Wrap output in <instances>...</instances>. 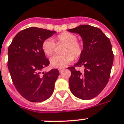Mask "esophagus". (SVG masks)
<instances>
[{"label": "esophagus", "mask_w": 124, "mask_h": 124, "mask_svg": "<svg viewBox=\"0 0 124 124\" xmlns=\"http://www.w3.org/2000/svg\"><path fill=\"white\" fill-rule=\"evenodd\" d=\"M63 70H64V68H59V71L60 72H62V71H63Z\"/></svg>", "instance_id": "esophagus-1"}]
</instances>
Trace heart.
Here are the masks:
<instances>
[{
  "instance_id": "b5f03b06",
  "label": "heart",
  "mask_w": 124,
  "mask_h": 124,
  "mask_svg": "<svg viewBox=\"0 0 124 124\" xmlns=\"http://www.w3.org/2000/svg\"><path fill=\"white\" fill-rule=\"evenodd\" d=\"M77 36L74 34L64 32L59 34L55 38L56 44L64 43L62 47V54L54 55L50 59V64L53 67L62 68L73 61L74 56L78 58L83 53V46L78 41ZM55 43L51 39H47L43 41L42 49L46 55H52L55 48Z\"/></svg>"
}]
</instances>
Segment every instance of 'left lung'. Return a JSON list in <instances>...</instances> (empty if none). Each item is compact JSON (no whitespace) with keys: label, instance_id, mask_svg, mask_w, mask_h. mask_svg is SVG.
<instances>
[{"label":"left lung","instance_id":"1","mask_svg":"<svg viewBox=\"0 0 124 124\" xmlns=\"http://www.w3.org/2000/svg\"><path fill=\"white\" fill-rule=\"evenodd\" d=\"M67 31L79 34L83 42L79 61L67 68L71 72L70 90L76 97L89 100L99 95L109 81L114 57L111 42L101 29L88 25ZM79 67H84L83 73L76 69Z\"/></svg>","mask_w":124,"mask_h":124}]
</instances>
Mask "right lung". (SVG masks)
I'll return each mask as SVG.
<instances>
[{
  "label": "right lung",
  "instance_id": "1",
  "mask_svg": "<svg viewBox=\"0 0 124 124\" xmlns=\"http://www.w3.org/2000/svg\"><path fill=\"white\" fill-rule=\"evenodd\" d=\"M55 33L38 27L27 28L16 35L8 48V66L13 84L22 97L31 102L44 101L54 90L59 70L41 71L50 64L42 44Z\"/></svg>",
  "mask_w": 124,
  "mask_h": 124
}]
</instances>
